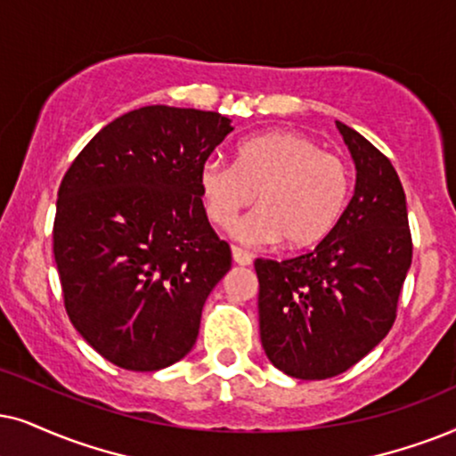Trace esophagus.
Segmentation results:
<instances>
[{
    "mask_svg": "<svg viewBox=\"0 0 456 456\" xmlns=\"http://www.w3.org/2000/svg\"><path fill=\"white\" fill-rule=\"evenodd\" d=\"M232 255H233V263L241 265V267H248V265L252 263L250 252L241 250V248H238V246H233V248H232Z\"/></svg>",
    "mask_w": 456,
    "mask_h": 456,
    "instance_id": "34e87169",
    "label": "esophagus"
}]
</instances>
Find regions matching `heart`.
<instances>
[{"instance_id":"obj_1","label":"heart","mask_w":456,"mask_h":456,"mask_svg":"<svg viewBox=\"0 0 456 456\" xmlns=\"http://www.w3.org/2000/svg\"><path fill=\"white\" fill-rule=\"evenodd\" d=\"M200 193L216 227H229L255 201L258 210L235 224L244 244L307 250L334 232L351 195V168L318 141L295 130L246 138L235 164L208 158L200 168Z\"/></svg>"}]
</instances>
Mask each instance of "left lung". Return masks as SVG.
<instances>
[{"label": "left lung", "mask_w": 456, "mask_h": 456, "mask_svg": "<svg viewBox=\"0 0 456 456\" xmlns=\"http://www.w3.org/2000/svg\"><path fill=\"white\" fill-rule=\"evenodd\" d=\"M355 161V193L315 250L256 258L261 343L295 379L337 377L387 337L412 263L406 195L387 155L337 122Z\"/></svg>", "instance_id": "8db88e82"}]
</instances>
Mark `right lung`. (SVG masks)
<instances>
[{"label":"right lung","mask_w":456,"mask_h":456,"mask_svg":"<svg viewBox=\"0 0 456 456\" xmlns=\"http://www.w3.org/2000/svg\"><path fill=\"white\" fill-rule=\"evenodd\" d=\"M215 111L141 107L107 124L62 176L52 248L69 320L111 364L153 372L195 345L232 269L200 168L232 132Z\"/></svg>","instance_id":"obj_1"}]
</instances>
